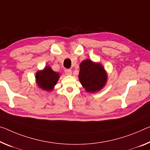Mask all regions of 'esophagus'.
Returning <instances> with one entry per match:
<instances>
[{"label":"esophagus","instance_id":"esophagus-1","mask_svg":"<svg viewBox=\"0 0 150 150\" xmlns=\"http://www.w3.org/2000/svg\"><path fill=\"white\" fill-rule=\"evenodd\" d=\"M64 72H65V74L66 75H71V74H72V70H70V69H66V70H64Z\"/></svg>","mask_w":150,"mask_h":150}]
</instances>
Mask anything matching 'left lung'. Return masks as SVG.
I'll return each mask as SVG.
<instances>
[{"mask_svg":"<svg viewBox=\"0 0 150 150\" xmlns=\"http://www.w3.org/2000/svg\"><path fill=\"white\" fill-rule=\"evenodd\" d=\"M78 78L86 91L94 93L100 91L105 86L107 74L100 63L87 59L80 64Z\"/></svg>","mask_w":150,"mask_h":150,"instance_id":"8db88e82","label":"left lung"}]
</instances>
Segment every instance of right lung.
<instances>
[{
    "instance_id": "add662e5",
    "label": "right lung",
    "mask_w": 150,
    "mask_h": 150,
    "mask_svg": "<svg viewBox=\"0 0 150 150\" xmlns=\"http://www.w3.org/2000/svg\"><path fill=\"white\" fill-rule=\"evenodd\" d=\"M59 78V74L53 71L50 66L45 67L43 70L38 71L35 76L38 86L46 91H51L54 89Z\"/></svg>"
}]
</instances>
